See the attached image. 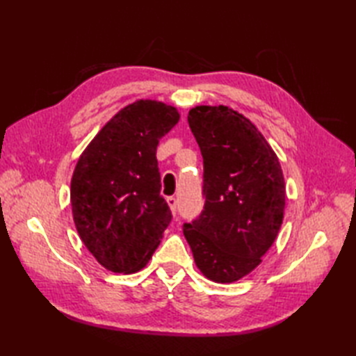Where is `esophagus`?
Listing matches in <instances>:
<instances>
[{
	"label": "esophagus",
	"instance_id": "34e87169",
	"mask_svg": "<svg viewBox=\"0 0 356 356\" xmlns=\"http://www.w3.org/2000/svg\"><path fill=\"white\" fill-rule=\"evenodd\" d=\"M166 202H168V205L171 208V213L176 216L177 214V199L174 197V195H170V197H166Z\"/></svg>",
	"mask_w": 356,
	"mask_h": 356
}]
</instances>
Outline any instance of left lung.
<instances>
[{"label": "left lung", "instance_id": "left-lung-1", "mask_svg": "<svg viewBox=\"0 0 356 356\" xmlns=\"http://www.w3.org/2000/svg\"><path fill=\"white\" fill-rule=\"evenodd\" d=\"M188 124L203 157L205 205L184 236L203 275L237 282L259 266L282 228V166L251 120L225 105L191 108Z\"/></svg>", "mask_w": 356, "mask_h": 356}]
</instances>
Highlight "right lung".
I'll list each match as a JSON object with an SVG mask.
<instances>
[{"label": "right lung", "instance_id": "add662e5", "mask_svg": "<svg viewBox=\"0 0 356 356\" xmlns=\"http://www.w3.org/2000/svg\"><path fill=\"white\" fill-rule=\"evenodd\" d=\"M171 105H127L90 142L74 168L70 188L73 220L81 240L105 269H142L171 222L161 195L156 149L179 122Z\"/></svg>", "mask_w": 356, "mask_h": 356}]
</instances>
